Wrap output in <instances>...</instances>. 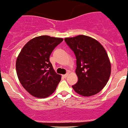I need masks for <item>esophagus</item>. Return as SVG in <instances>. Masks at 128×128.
<instances>
[{"label":"esophagus","instance_id":"esophagus-1","mask_svg":"<svg viewBox=\"0 0 128 128\" xmlns=\"http://www.w3.org/2000/svg\"><path fill=\"white\" fill-rule=\"evenodd\" d=\"M68 73H66L65 74H64V75H63V76H64V78H66V77L68 76Z\"/></svg>","mask_w":128,"mask_h":128}]
</instances>
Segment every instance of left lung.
Returning a JSON list of instances; mask_svg holds the SVG:
<instances>
[{"instance_id":"8db88e82","label":"left lung","mask_w":128,"mask_h":128,"mask_svg":"<svg viewBox=\"0 0 128 128\" xmlns=\"http://www.w3.org/2000/svg\"><path fill=\"white\" fill-rule=\"evenodd\" d=\"M64 41L76 58L78 82L72 86L78 94L90 96L106 86L111 74V64L102 44L86 35L65 38Z\"/></svg>"}]
</instances>
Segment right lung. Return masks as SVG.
I'll list each match as a JSON object with an SVG mask.
<instances>
[{"label": "right lung", "mask_w": 128, "mask_h": 128, "mask_svg": "<svg viewBox=\"0 0 128 128\" xmlns=\"http://www.w3.org/2000/svg\"><path fill=\"white\" fill-rule=\"evenodd\" d=\"M64 39L42 35L28 42L16 61V72L24 88L34 96L46 98L61 80L50 62L53 50Z\"/></svg>", "instance_id": "right-lung-1"}]
</instances>
